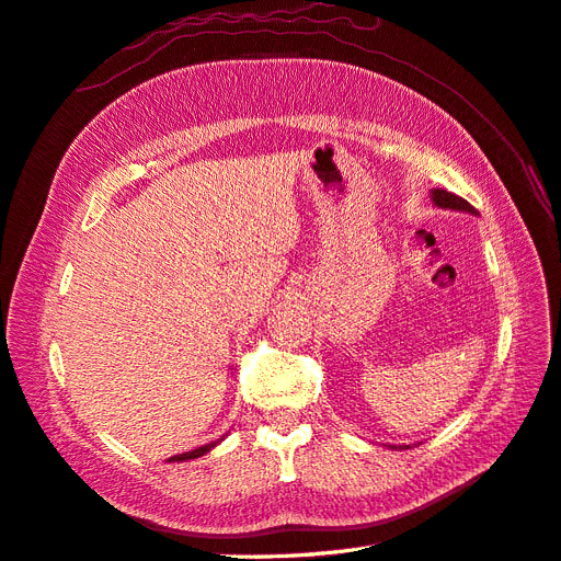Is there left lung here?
Listing matches in <instances>:
<instances>
[{
  "label": "left lung",
  "instance_id": "1",
  "mask_svg": "<svg viewBox=\"0 0 561 561\" xmlns=\"http://www.w3.org/2000/svg\"><path fill=\"white\" fill-rule=\"evenodd\" d=\"M431 198H433V203H435L437 208H449V210H461V213L478 215V210H474L466 198L456 196V194H451V192H447V190H433V192H431ZM404 449H407V445H404Z\"/></svg>",
  "mask_w": 561,
  "mask_h": 561
}]
</instances>
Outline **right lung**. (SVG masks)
Returning a JSON list of instances; mask_svg holds the SVG:
<instances>
[{"instance_id": "right-lung-1", "label": "right lung", "mask_w": 561, "mask_h": 561, "mask_svg": "<svg viewBox=\"0 0 561 561\" xmlns=\"http://www.w3.org/2000/svg\"><path fill=\"white\" fill-rule=\"evenodd\" d=\"M217 443H210V445H203V447H198V449H192V451H186V454H178V456H171L168 458V461H190V458H198V456H203V454H208L213 447H215Z\"/></svg>"}]
</instances>
